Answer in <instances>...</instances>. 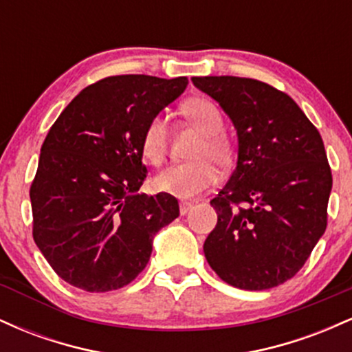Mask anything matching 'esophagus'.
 Listing matches in <instances>:
<instances>
[{"label":"esophagus","instance_id":"1","mask_svg":"<svg viewBox=\"0 0 352 352\" xmlns=\"http://www.w3.org/2000/svg\"><path fill=\"white\" fill-rule=\"evenodd\" d=\"M192 207H193V205L190 204V201H184V200H182V201H180V215H187L188 210L192 208Z\"/></svg>","mask_w":352,"mask_h":352}]
</instances>
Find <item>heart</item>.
I'll use <instances>...</instances> for the list:
<instances>
[{
	"mask_svg": "<svg viewBox=\"0 0 352 352\" xmlns=\"http://www.w3.org/2000/svg\"><path fill=\"white\" fill-rule=\"evenodd\" d=\"M182 114L201 132L190 162L173 164L153 177V187L162 193L190 199L212 187L218 179L215 162L228 167L233 160V145L223 134L225 117L217 102L208 98H193L182 106ZM168 129L162 116L148 120L144 129L140 148L147 162L160 165L167 153Z\"/></svg>",
	"mask_w": 352,
	"mask_h": 352,
	"instance_id": "heart-1",
	"label": "heart"
}]
</instances>
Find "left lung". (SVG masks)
I'll use <instances>...</instances> for the list:
<instances>
[{"label": "left lung", "mask_w": 352, "mask_h": 352, "mask_svg": "<svg viewBox=\"0 0 352 352\" xmlns=\"http://www.w3.org/2000/svg\"><path fill=\"white\" fill-rule=\"evenodd\" d=\"M227 112L238 162L210 205L208 265L228 285L270 289L293 278L328 225L333 175L318 129L285 92L235 76L192 78Z\"/></svg>", "instance_id": "left-lung-1"}]
</instances>
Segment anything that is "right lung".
<instances>
[{
  "label": "right lung",
  "instance_id": "1",
  "mask_svg": "<svg viewBox=\"0 0 352 352\" xmlns=\"http://www.w3.org/2000/svg\"><path fill=\"white\" fill-rule=\"evenodd\" d=\"M187 78H104L71 100L47 132L31 184L33 238L59 278L89 293L134 281L153 235L179 217L168 193L140 195L144 129Z\"/></svg>",
  "mask_w": 352,
  "mask_h": 352
}]
</instances>
